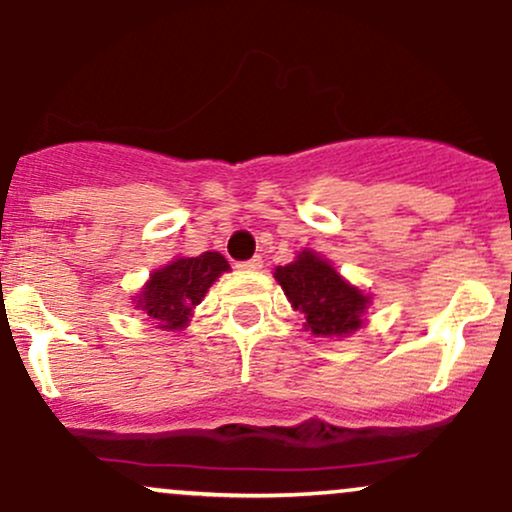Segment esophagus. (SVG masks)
Returning a JSON list of instances; mask_svg holds the SVG:
<instances>
[{
	"label": "esophagus",
	"instance_id": "obj_1",
	"mask_svg": "<svg viewBox=\"0 0 512 512\" xmlns=\"http://www.w3.org/2000/svg\"><path fill=\"white\" fill-rule=\"evenodd\" d=\"M238 269H243V272H257V269H262V257H252L248 262H240Z\"/></svg>",
	"mask_w": 512,
	"mask_h": 512
}]
</instances>
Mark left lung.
I'll use <instances>...</instances> for the list:
<instances>
[{"label": "left lung", "mask_w": 512, "mask_h": 512, "mask_svg": "<svg viewBox=\"0 0 512 512\" xmlns=\"http://www.w3.org/2000/svg\"><path fill=\"white\" fill-rule=\"evenodd\" d=\"M291 308L303 315V327L315 337L342 339L366 325V310L373 296L344 279L320 252L305 248L293 262L274 269Z\"/></svg>", "instance_id": "left-lung-1"}]
</instances>
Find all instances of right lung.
<instances>
[{
  "instance_id": "1",
  "label": "right lung",
  "mask_w": 512,
  "mask_h": 512,
  "mask_svg": "<svg viewBox=\"0 0 512 512\" xmlns=\"http://www.w3.org/2000/svg\"><path fill=\"white\" fill-rule=\"evenodd\" d=\"M223 272H231V264L219 252H202L197 257L178 255L166 267L149 274L146 284L132 296L134 308L142 310L158 330H185L195 308Z\"/></svg>"
}]
</instances>
